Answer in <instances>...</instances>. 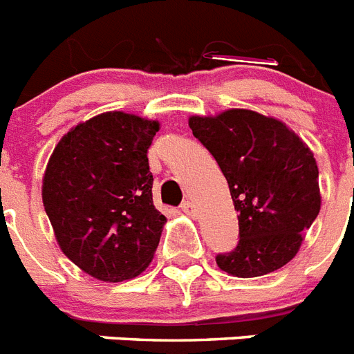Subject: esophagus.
Segmentation results:
<instances>
[{
    "mask_svg": "<svg viewBox=\"0 0 354 354\" xmlns=\"http://www.w3.org/2000/svg\"><path fill=\"white\" fill-rule=\"evenodd\" d=\"M180 209H183V213L188 214V216H197V206H195L193 202L186 201L183 206H180Z\"/></svg>",
    "mask_w": 354,
    "mask_h": 354,
    "instance_id": "34e87169",
    "label": "esophagus"
}]
</instances>
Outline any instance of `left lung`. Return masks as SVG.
<instances>
[{"label":"left lung","mask_w":354,"mask_h":354,"mask_svg":"<svg viewBox=\"0 0 354 354\" xmlns=\"http://www.w3.org/2000/svg\"><path fill=\"white\" fill-rule=\"evenodd\" d=\"M188 123L218 162L238 213L240 240L216 256L220 270L258 277L285 267L321 211L312 150L283 122L249 109L192 116Z\"/></svg>","instance_id":"1"}]
</instances>
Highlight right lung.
Listing matches in <instances>:
<instances>
[{
  "instance_id": "add662e5",
  "label": "right lung",
  "mask_w": 354,
  "mask_h": 354,
  "mask_svg": "<svg viewBox=\"0 0 354 354\" xmlns=\"http://www.w3.org/2000/svg\"><path fill=\"white\" fill-rule=\"evenodd\" d=\"M159 122L122 111L78 123L48 161L42 204L60 250L95 279L140 276L166 216L152 201L147 152Z\"/></svg>"
}]
</instances>
